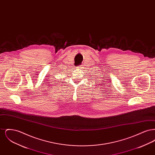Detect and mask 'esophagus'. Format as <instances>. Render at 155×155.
Here are the masks:
<instances>
[{"mask_svg":"<svg viewBox=\"0 0 155 155\" xmlns=\"http://www.w3.org/2000/svg\"><path fill=\"white\" fill-rule=\"evenodd\" d=\"M78 68H81V66H78Z\"/></svg>","mask_w":155,"mask_h":155,"instance_id":"esophagus-1","label":"esophagus"}]
</instances>
